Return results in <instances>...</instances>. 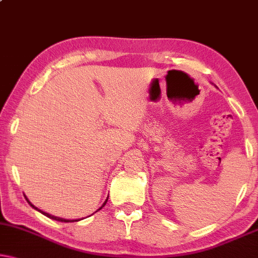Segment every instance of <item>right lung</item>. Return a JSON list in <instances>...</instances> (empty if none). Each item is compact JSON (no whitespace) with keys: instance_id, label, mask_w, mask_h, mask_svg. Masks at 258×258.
<instances>
[{"instance_id":"1","label":"right lung","mask_w":258,"mask_h":258,"mask_svg":"<svg viewBox=\"0 0 258 258\" xmlns=\"http://www.w3.org/2000/svg\"><path fill=\"white\" fill-rule=\"evenodd\" d=\"M107 200H108V198H107ZM107 200L105 201V203L104 204H102V207L100 208V209H102V208H104L105 207V205H106V203H107ZM26 201L27 202H29V200H27V198H26ZM29 204L31 205V207H32L33 209H35V210H37V211H39V212H41L42 213V215H45L46 217H48V218H50V219H53V220H57V221H62V223H73V221H79V219H74V220H68V219H63V218H58V217H55V216H51V215H49V213H46V212H43V211H41V210H39L38 208H35L34 207V205L33 204H31V202H29ZM100 209H99V210H100Z\"/></svg>"}]
</instances>
